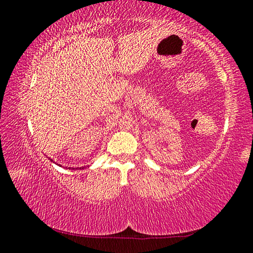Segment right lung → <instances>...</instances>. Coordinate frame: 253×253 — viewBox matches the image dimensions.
Wrapping results in <instances>:
<instances>
[{
  "instance_id": "1",
  "label": "right lung",
  "mask_w": 253,
  "mask_h": 253,
  "mask_svg": "<svg viewBox=\"0 0 253 253\" xmlns=\"http://www.w3.org/2000/svg\"><path fill=\"white\" fill-rule=\"evenodd\" d=\"M48 159H50V158H48ZM50 160L52 161V162H54V161H53L52 160V159H50ZM61 167V166H60ZM84 168H85V167H81V168H77V169H79V170H81V169H84ZM69 169H71V170H75V168H69Z\"/></svg>"
}]
</instances>
